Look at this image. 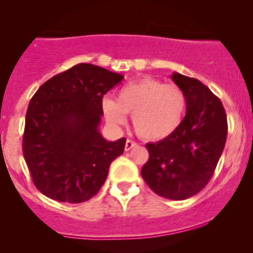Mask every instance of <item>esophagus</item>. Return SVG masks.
<instances>
[{
    "label": "esophagus",
    "instance_id": "34e87169",
    "mask_svg": "<svg viewBox=\"0 0 253 253\" xmlns=\"http://www.w3.org/2000/svg\"><path fill=\"white\" fill-rule=\"evenodd\" d=\"M136 145H137L136 142L131 141V139H127L126 144H125V150H126V152H128V150H131L132 148H134Z\"/></svg>",
    "mask_w": 253,
    "mask_h": 253
}]
</instances>
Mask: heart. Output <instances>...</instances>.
<instances>
[{"instance_id":"obj_1","label":"heart","mask_w":253,"mask_h":253,"mask_svg":"<svg viewBox=\"0 0 253 253\" xmlns=\"http://www.w3.org/2000/svg\"><path fill=\"white\" fill-rule=\"evenodd\" d=\"M187 99L180 86L165 84L152 77H143L125 84L116 99L105 98L103 111L114 127L125 125L126 114H132L136 133L145 141H162L180 127Z\"/></svg>"}]
</instances>
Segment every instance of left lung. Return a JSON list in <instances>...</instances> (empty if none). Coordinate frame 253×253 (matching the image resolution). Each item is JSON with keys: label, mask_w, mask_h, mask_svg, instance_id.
<instances>
[{"label": "left lung", "mask_w": 253, "mask_h": 253, "mask_svg": "<svg viewBox=\"0 0 253 253\" xmlns=\"http://www.w3.org/2000/svg\"><path fill=\"white\" fill-rule=\"evenodd\" d=\"M171 79L186 94V116L171 136L145 144L149 159L141 174L157 195L182 201L197 195L213 176L228 121L220 99L202 82L176 72Z\"/></svg>", "instance_id": "left-lung-1"}]
</instances>
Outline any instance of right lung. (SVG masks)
<instances>
[{
	"label": "right lung",
	"instance_id": "obj_1",
	"mask_svg": "<svg viewBox=\"0 0 253 253\" xmlns=\"http://www.w3.org/2000/svg\"><path fill=\"white\" fill-rule=\"evenodd\" d=\"M124 79L90 63L53 76L37 90L25 115L23 155L35 187L58 202L82 203L105 182L126 138L99 132L103 96Z\"/></svg>",
	"mask_w": 253,
	"mask_h": 253
}]
</instances>
